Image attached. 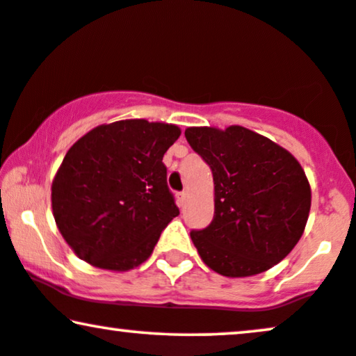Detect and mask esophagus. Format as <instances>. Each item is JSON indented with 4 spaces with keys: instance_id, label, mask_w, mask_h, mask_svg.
<instances>
[{
    "instance_id": "esophagus-1",
    "label": "esophagus",
    "mask_w": 356,
    "mask_h": 356,
    "mask_svg": "<svg viewBox=\"0 0 356 356\" xmlns=\"http://www.w3.org/2000/svg\"><path fill=\"white\" fill-rule=\"evenodd\" d=\"M187 197H188V193H187V192H181V193H177V200H179V204H181V205L186 204Z\"/></svg>"
}]
</instances>
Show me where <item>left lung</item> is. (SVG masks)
<instances>
[{
	"label": "left lung",
	"instance_id": "1",
	"mask_svg": "<svg viewBox=\"0 0 356 356\" xmlns=\"http://www.w3.org/2000/svg\"><path fill=\"white\" fill-rule=\"evenodd\" d=\"M186 138L213 174V220L191 232L202 261L222 276L246 277L284 259L302 236L312 200L299 161L238 124L193 126Z\"/></svg>",
	"mask_w": 356,
	"mask_h": 356
}]
</instances>
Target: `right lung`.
<instances>
[{
  "label": "right lung",
  "mask_w": 356,
  "mask_h": 356,
  "mask_svg": "<svg viewBox=\"0 0 356 356\" xmlns=\"http://www.w3.org/2000/svg\"><path fill=\"white\" fill-rule=\"evenodd\" d=\"M181 128L147 120L100 124L67 151L52 181V213L80 259L108 271L143 264L179 215L165 151Z\"/></svg>",
  "instance_id": "obj_1"
}]
</instances>
